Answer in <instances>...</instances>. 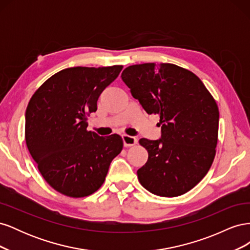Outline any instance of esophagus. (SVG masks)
Listing matches in <instances>:
<instances>
[{
  "label": "esophagus",
  "mask_w": 250,
  "mask_h": 250,
  "mask_svg": "<svg viewBox=\"0 0 250 250\" xmlns=\"http://www.w3.org/2000/svg\"><path fill=\"white\" fill-rule=\"evenodd\" d=\"M122 139H123L124 146H125V147L134 146L135 144H137V142H138V140L135 139L134 137H131V135H127V134L122 135Z\"/></svg>",
  "instance_id": "obj_1"
}]
</instances>
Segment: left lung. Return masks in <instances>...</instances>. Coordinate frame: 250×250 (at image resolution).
<instances>
[{"label": "left lung", "mask_w": 250, "mask_h": 250, "mask_svg": "<svg viewBox=\"0 0 250 250\" xmlns=\"http://www.w3.org/2000/svg\"><path fill=\"white\" fill-rule=\"evenodd\" d=\"M122 80L148 115L160 116L162 139H141L148 161L140 184L162 197H176L207 175L216 155L218 105L194 73L173 63L133 64Z\"/></svg>", "instance_id": "obj_1"}]
</instances>
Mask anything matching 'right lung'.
<instances>
[{
	"label": "right lung",
	"instance_id": "add662e5",
	"mask_svg": "<svg viewBox=\"0 0 250 250\" xmlns=\"http://www.w3.org/2000/svg\"><path fill=\"white\" fill-rule=\"evenodd\" d=\"M122 69H64L44 81L28 103L25 139L29 152L43 179L67 197H86L99 190L111 161L123 149L119 134L104 138L86 129L98 98Z\"/></svg>",
	"mask_w": 250,
	"mask_h": 250
}]
</instances>
